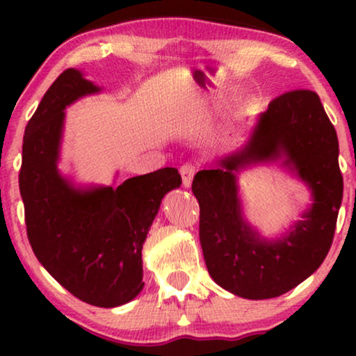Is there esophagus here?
Wrapping results in <instances>:
<instances>
[{
    "instance_id": "1",
    "label": "esophagus",
    "mask_w": 356,
    "mask_h": 356,
    "mask_svg": "<svg viewBox=\"0 0 356 356\" xmlns=\"http://www.w3.org/2000/svg\"><path fill=\"white\" fill-rule=\"evenodd\" d=\"M179 173H181L183 186L189 188V186H191V183H193L194 173H196V167H194L193 163H186V165H183L181 168H179Z\"/></svg>"
}]
</instances>
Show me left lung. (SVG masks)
Masks as SVG:
<instances>
[{
	"label": "left lung",
	"instance_id": "obj_1",
	"mask_svg": "<svg viewBox=\"0 0 356 356\" xmlns=\"http://www.w3.org/2000/svg\"><path fill=\"white\" fill-rule=\"evenodd\" d=\"M285 156L284 164L309 184L314 204L280 241L267 242L241 213L236 172L251 163ZM194 177L199 240L207 270L222 289L250 300L275 298L313 274L334 240L343 178L339 140L319 97L290 90L269 104L248 144Z\"/></svg>",
	"mask_w": 356,
	"mask_h": 356
}]
</instances>
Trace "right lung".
Wrapping results in <instances>:
<instances>
[{
    "label": "right lung",
    "mask_w": 356,
    "mask_h": 356,
    "mask_svg": "<svg viewBox=\"0 0 356 356\" xmlns=\"http://www.w3.org/2000/svg\"><path fill=\"white\" fill-rule=\"evenodd\" d=\"M100 89L81 71H63L26 126L19 189L33 254L58 284L100 308L124 305L143 290V245L160 202L179 188L167 167L118 188L76 189L58 172L65 108Z\"/></svg>",
    "instance_id": "right-lung-1"
}]
</instances>
